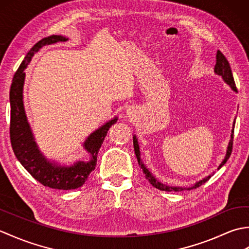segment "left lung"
<instances>
[{"instance_id":"left-lung-1","label":"left lung","mask_w":249,"mask_h":249,"mask_svg":"<svg viewBox=\"0 0 249 249\" xmlns=\"http://www.w3.org/2000/svg\"><path fill=\"white\" fill-rule=\"evenodd\" d=\"M214 71L216 75L218 76H221V78L224 79V81L228 84V86L233 89L234 92H236V87H235V82H234V79H233V75H232V71H231V67H230V64L228 60L226 59L225 55L221 53V52L218 50L217 51V54H216V65H215V68H214ZM235 124V123H234ZM233 131H234V128L232 129V135H231V140L229 142V145H228V149H227V154L225 156V160L221 161V163L219 165L218 169H220L221 167H223L225 163L227 162V160H228V158L230 157L231 155V152H232V144H233ZM134 149H135V153H136V156H137V160H138V163L139 166H141V169L142 171H143V173L145 174V178L149 181L152 186H154L155 188L160 189V190H165V192H182V190H190L193 188H197L199 186H201V185L204 184L205 182H208L210 178L212 176H209L206 177L204 178L201 179V181L196 183L194 186L192 187H174V186H169V185H166V184H162L161 182L158 181V179L153 176V174L149 171V169H147L144 165L143 162H142L141 160V154H140V147H139V143H138V139H137V137L134 136Z\"/></svg>"}]
</instances>
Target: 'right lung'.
I'll list each match as a JSON object with an SVG mask.
<instances>
[{"mask_svg":"<svg viewBox=\"0 0 249 249\" xmlns=\"http://www.w3.org/2000/svg\"><path fill=\"white\" fill-rule=\"evenodd\" d=\"M66 40L67 38L64 36L51 35L45 37V38L35 44L33 48L28 52V54L24 57L18 71H16L9 92V134L10 142H12V147L16 157H17L21 165L24 167L25 170L40 184H43L46 187L61 190L76 189L78 187H81L86 183L89 173L94 170L95 166H96L97 154L100 146L103 144L105 137L107 136L111 125H113L118 121V119L114 118L107 122L102 127L93 131L88 137L87 140L84 141V150L91 156L89 161L79 160L68 167L60 166L54 161L48 160L41 154L34 140V136L32 134L23 107V84L25 78L24 70L31 62L32 56L41 47Z\"/></svg>","mask_w":249,"mask_h":249,"instance_id":"obj_1","label":"right lung"}]
</instances>
